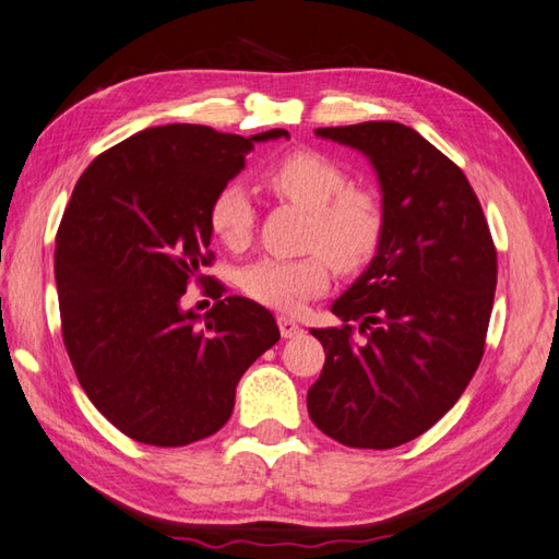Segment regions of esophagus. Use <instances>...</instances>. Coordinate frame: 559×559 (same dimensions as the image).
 <instances>
[{"label": "esophagus", "instance_id": "obj_1", "mask_svg": "<svg viewBox=\"0 0 559 559\" xmlns=\"http://www.w3.org/2000/svg\"><path fill=\"white\" fill-rule=\"evenodd\" d=\"M277 323H280L282 338H297V335L304 333L301 325H299L297 321H294V319H289V316H280Z\"/></svg>", "mask_w": 559, "mask_h": 559}]
</instances>
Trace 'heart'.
<instances>
[{"label": "heart", "instance_id": "heart-1", "mask_svg": "<svg viewBox=\"0 0 559 559\" xmlns=\"http://www.w3.org/2000/svg\"><path fill=\"white\" fill-rule=\"evenodd\" d=\"M265 182L311 212L309 246L326 252L307 258H260L240 272V287L270 309L294 311L329 287V260L343 272L372 260L384 234V212L367 189L350 187L338 163L316 151H294L272 163ZM255 226V209L243 182H228L209 206V228L230 250L243 248Z\"/></svg>", "mask_w": 559, "mask_h": 559}]
</instances>
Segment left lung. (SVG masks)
Here are the masks:
<instances>
[{
	"instance_id": "8db88e82",
	"label": "left lung",
	"mask_w": 559,
	"mask_h": 559,
	"mask_svg": "<svg viewBox=\"0 0 559 559\" xmlns=\"http://www.w3.org/2000/svg\"><path fill=\"white\" fill-rule=\"evenodd\" d=\"M377 173L384 234L333 301L341 329H311L325 365L309 416L347 448L386 450L443 418L475 377L497 289V250L465 173L396 121L316 129ZM350 320L367 330L355 344Z\"/></svg>"
}]
</instances>
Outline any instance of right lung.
<instances>
[{
  "mask_svg": "<svg viewBox=\"0 0 559 559\" xmlns=\"http://www.w3.org/2000/svg\"><path fill=\"white\" fill-rule=\"evenodd\" d=\"M289 139L170 123L94 157L56 238V284L70 362L102 416L157 448L214 436L248 367L280 341L275 316L246 297L182 309L214 260L209 206L255 143ZM221 297V289H218Z\"/></svg>",
  "mask_w": 559,
  "mask_h": 559,
  "instance_id": "obj_1",
  "label": "right lung"
}]
</instances>
